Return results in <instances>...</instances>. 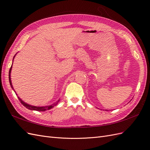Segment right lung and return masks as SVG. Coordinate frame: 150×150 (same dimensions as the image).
Instances as JSON below:
<instances>
[{
	"label": "right lung",
	"instance_id": "right-lung-1",
	"mask_svg": "<svg viewBox=\"0 0 150 150\" xmlns=\"http://www.w3.org/2000/svg\"><path fill=\"white\" fill-rule=\"evenodd\" d=\"M16 55H15L14 56H13V59H14ZM12 64H13V62H12ZM12 67V65L11 66V69H10V70H9V73H8V79H9V83H10V85H11V86L12 89L13 90V91H14V92L16 93L14 89H13V86H12V81H11V73ZM16 95H17V94H16ZM18 98H19V99L20 100V101L21 102L22 104H23V105H24L26 108H28V110H33V111H34H34H46V110H50V109H51V108H52L53 107L56 106L57 104V103H58V102L60 101L59 99H58V100L57 101V102L54 103L53 104H51V105H49V106H35L30 105V104H28V103H25L24 101H22V99H21L19 96H18Z\"/></svg>",
	"mask_w": 150,
	"mask_h": 150
}]
</instances>
